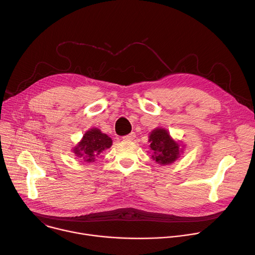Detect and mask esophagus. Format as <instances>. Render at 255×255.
Here are the masks:
<instances>
[{"label": "esophagus", "instance_id": "esophagus-1", "mask_svg": "<svg viewBox=\"0 0 255 255\" xmlns=\"http://www.w3.org/2000/svg\"><path fill=\"white\" fill-rule=\"evenodd\" d=\"M135 137H136V134H135L134 132H132V133H130V134L124 136L123 139H124V140H127V141H131V140H134Z\"/></svg>", "mask_w": 255, "mask_h": 255}]
</instances>
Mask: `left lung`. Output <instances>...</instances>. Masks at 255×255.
I'll list each match as a JSON object with an SVG mask.
<instances>
[{"mask_svg": "<svg viewBox=\"0 0 255 255\" xmlns=\"http://www.w3.org/2000/svg\"><path fill=\"white\" fill-rule=\"evenodd\" d=\"M148 142L150 143L152 159L160 165L173 163L180 157L186 146L181 142L174 140L166 129L160 127L149 133Z\"/></svg>", "mask_w": 255, "mask_h": 255, "instance_id": "8db88e82", "label": "left lung"}]
</instances>
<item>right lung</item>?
<instances>
[{
	"label": "right lung",
	"instance_id": "1",
	"mask_svg": "<svg viewBox=\"0 0 255 255\" xmlns=\"http://www.w3.org/2000/svg\"><path fill=\"white\" fill-rule=\"evenodd\" d=\"M113 144L112 139L98 128L86 131L82 140L72 148V152L83 162H94L103 151L109 149Z\"/></svg>",
	"mask_w": 255,
	"mask_h": 255
}]
</instances>
